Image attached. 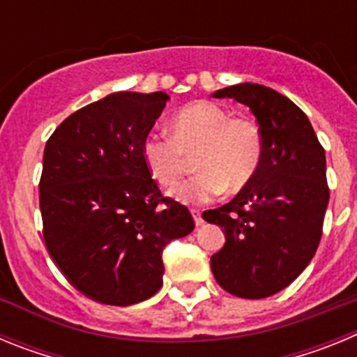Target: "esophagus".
<instances>
[{"label": "esophagus", "mask_w": 357, "mask_h": 357, "mask_svg": "<svg viewBox=\"0 0 357 357\" xmlns=\"http://www.w3.org/2000/svg\"><path fill=\"white\" fill-rule=\"evenodd\" d=\"M191 214H193V218H195V225H202V223H204V218H202L200 211L193 209L191 211Z\"/></svg>", "instance_id": "34e87169"}]
</instances>
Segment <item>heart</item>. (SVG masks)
I'll list each match as a JSON object with an SVG mask.
<instances>
[{
    "label": "heart",
    "instance_id": "heart-1",
    "mask_svg": "<svg viewBox=\"0 0 357 357\" xmlns=\"http://www.w3.org/2000/svg\"><path fill=\"white\" fill-rule=\"evenodd\" d=\"M263 134L248 118H232L225 107L197 102L169 121V135L148 134L141 153L150 175L162 185H175L185 172V155L200 153V172L172 191L175 200L198 206L214 200L225 188L238 191L257 173L263 160Z\"/></svg>",
    "mask_w": 357,
    "mask_h": 357
}]
</instances>
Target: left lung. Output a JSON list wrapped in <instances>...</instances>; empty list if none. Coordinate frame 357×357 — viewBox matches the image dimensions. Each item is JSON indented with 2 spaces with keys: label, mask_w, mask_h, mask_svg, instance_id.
<instances>
[{
  "label": "left lung",
  "mask_w": 357,
  "mask_h": 357,
  "mask_svg": "<svg viewBox=\"0 0 357 357\" xmlns=\"http://www.w3.org/2000/svg\"><path fill=\"white\" fill-rule=\"evenodd\" d=\"M213 96L247 105L264 148L254 178L229 204L202 214L225 232L211 270L225 291L266 298L291 284L317 252L329 204L326 151L307 116L270 87L245 82Z\"/></svg>",
  "instance_id": "obj_1"
}]
</instances>
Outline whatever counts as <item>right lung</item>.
I'll return each instance as SVG.
<instances>
[{
	"mask_svg": "<svg viewBox=\"0 0 357 357\" xmlns=\"http://www.w3.org/2000/svg\"><path fill=\"white\" fill-rule=\"evenodd\" d=\"M169 96L121 91L82 107L46 143L39 204L50 255L73 288L132 305L162 286V250L195 229L188 207L162 198L143 139Z\"/></svg>",
	"mask_w": 357,
	"mask_h": 357,
	"instance_id": "add662e5",
	"label": "right lung"
}]
</instances>
